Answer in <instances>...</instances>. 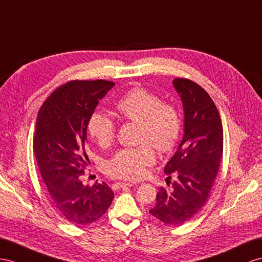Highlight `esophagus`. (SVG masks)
Listing matches in <instances>:
<instances>
[{
	"label": "esophagus",
	"instance_id": "34e87169",
	"mask_svg": "<svg viewBox=\"0 0 262 262\" xmlns=\"http://www.w3.org/2000/svg\"><path fill=\"white\" fill-rule=\"evenodd\" d=\"M133 184L130 183H122V182H118L115 185H114V188L116 189H120V188H125V187H132Z\"/></svg>",
	"mask_w": 262,
	"mask_h": 262
}]
</instances>
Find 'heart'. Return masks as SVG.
<instances>
[{
	"instance_id": "b5f03b06",
	"label": "heart",
	"mask_w": 262,
	"mask_h": 262,
	"mask_svg": "<svg viewBox=\"0 0 262 262\" xmlns=\"http://www.w3.org/2000/svg\"><path fill=\"white\" fill-rule=\"evenodd\" d=\"M116 108L124 119L139 124L138 143L142 145L118 150L106 163L105 170L113 178L138 180L145 176L147 167L155 163L154 147L159 152L175 148L182 134V116L175 105L162 102L159 95L143 87L127 92ZM87 130L99 146L107 147L115 138L116 124L108 114L94 111Z\"/></svg>"
}]
</instances>
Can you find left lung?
Instances as JSON below:
<instances>
[{"label": "left lung", "instance_id": "obj_1", "mask_svg": "<svg viewBox=\"0 0 262 262\" xmlns=\"http://www.w3.org/2000/svg\"><path fill=\"white\" fill-rule=\"evenodd\" d=\"M185 111L184 137L165 173L176 182L160 187L149 212L167 225H182L203 208L216 180L224 150L219 112L208 93L188 78L172 80ZM171 185H169V184Z\"/></svg>", "mask_w": 262, "mask_h": 262}]
</instances>
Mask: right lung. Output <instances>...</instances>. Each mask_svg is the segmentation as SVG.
I'll use <instances>...</instances> for the list:
<instances>
[{"label": "right lung", "mask_w": 262, "mask_h": 262, "mask_svg": "<svg viewBox=\"0 0 262 262\" xmlns=\"http://www.w3.org/2000/svg\"><path fill=\"white\" fill-rule=\"evenodd\" d=\"M115 83L71 80L53 92L37 114L33 151L54 209L74 225L95 223L106 213L114 192L105 183L84 186L89 160L87 122Z\"/></svg>", "instance_id": "add662e5"}]
</instances>
